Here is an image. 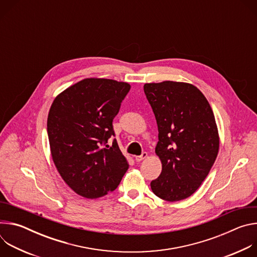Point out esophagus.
Returning a JSON list of instances; mask_svg holds the SVG:
<instances>
[{
    "label": "esophagus",
    "mask_w": 257,
    "mask_h": 257,
    "mask_svg": "<svg viewBox=\"0 0 257 257\" xmlns=\"http://www.w3.org/2000/svg\"><path fill=\"white\" fill-rule=\"evenodd\" d=\"M148 158V153L146 152H143L140 156H137V157H135V160H136V162H141V161H143L144 159H146Z\"/></svg>",
    "instance_id": "obj_1"
}]
</instances>
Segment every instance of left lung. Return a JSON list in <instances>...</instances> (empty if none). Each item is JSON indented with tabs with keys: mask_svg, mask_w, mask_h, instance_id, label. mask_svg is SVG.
<instances>
[{
	"mask_svg": "<svg viewBox=\"0 0 257 257\" xmlns=\"http://www.w3.org/2000/svg\"><path fill=\"white\" fill-rule=\"evenodd\" d=\"M159 129L156 154L163 168L151 182L153 192L167 201L191 196L208 175L218 153L212 109L192 84L175 81L144 84Z\"/></svg>",
	"mask_w": 257,
	"mask_h": 257,
	"instance_id": "obj_1",
	"label": "left lung"
}]
</instances>
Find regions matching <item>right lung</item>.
Here are the masks:
<instances>
[{"mask_svg":"<svg viewBox=\"0 0 257 257\" xmlns=\"http://www.w3.org/2000/svg\"><path fill=\"white\" fill-rule=\"evenodd\" d=\"M131 86L104 78H86L61 92L48 117L55 166L66 184L86 198L114 191L129 168L115 136L113 120Z\"/></svg>","mask_w":257,"mask_h":257,"instance_id":"obj_1","label":"right lung"}]
</instances>
